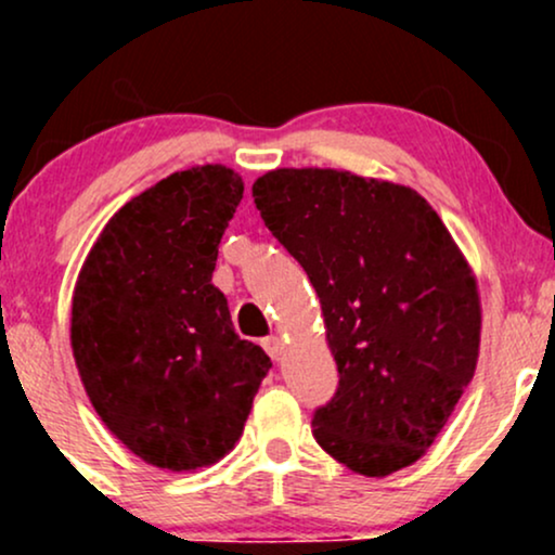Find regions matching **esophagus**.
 I'll list each match as a JSON object with an SVG mask.
<instances>
[{"label":"esophagus","instance_id":"34e87169","mask_svg":"<svg viewBox=\"0 0 555 555\" xmlns=\"http://www.w3.org/2000/svg\"><path fill=\"white\" fill-rule=\"evenodd\" d=\"M263 349L271 354V360H282L284 358V339L282 336H269V339H263Z\"/></svg>","mask_w":555,"mask_h":555}]
</instances>
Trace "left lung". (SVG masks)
I'll return each instance as SVG.
<instances>
[{
  "label": "left lung",
  "mask_w": 555,
  "mask_h": 555,
  "mask_svg": "<svg viewBox=\"0 0 555 555\" xmlns=\"http://www.w3.org/2000/svg\"><path fill=\"white\" fill-rule=\"evenodd\" d=\"M253 197L321 299L339 388L315 410V441L367 477L410 467L475 375L473 269L441 216L404 184L273 169Z\"/></svg>",
  "instance_id": "8db88e82"
}]
</instances>
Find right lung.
Here are the masks:
<instances>
[{
    "label": "right lung",
    "mask_w": 555,
    "mask_h": 555,
    "mask_svg": "<svg viewBox=\"0 0 555 555\" xmlns=\"http://www.w3.org/2000/svg\"><path fill=\"white\" fill-rule=\"evenodd\" d=\"M242 190L221 164L175 171L112 216L75 284L69 341L93 410L171 473L234 449L271 367L211 284Z\"/></svg>",
    "instance_id": "right-lung-1"
}]
</instances>
